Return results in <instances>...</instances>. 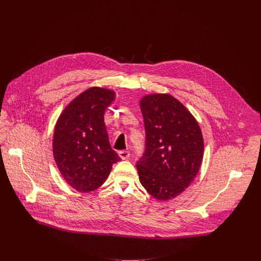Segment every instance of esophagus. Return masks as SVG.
I'll use <instances>...</instances> for the list:
<instances>
[{
  "label": "esophagus",
  "instance_id": "34e87169",
  "mask_svg": "<svg viewBox=\"0 0 261 261\" xmlns=\"http://www.w3.org/2000/svg\"><path fill=\"white\" fill-rule=\"evenodd\" d=\"M119 156L121 157L122 160H126L130 157V153L128 151H120L119 152Z\"/></svg>",
  "mask_w": 261,
  "mask_h": 261
}]
</instances>
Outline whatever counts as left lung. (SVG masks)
Masks as SVG:
<instances>
[{"mask_svg":"<svg viewBox=\"0 0 261 261\" xmlns=\"http://www.w3.org/2000/svg\"><path fill=\"white\" fill-rule=\"evenodd\" d=\"M144 154L136 168L143 188L158 200H169L188 188L203 158L200 127L190 111L168 94L142 97Z\"/></svg>","mask_w":261,"mask_h":261,"instance_id":"left-lung-1","label":"left lung"}]
</instances>
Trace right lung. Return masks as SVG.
I'll use <instances>...</instances> for the list:
<instances>
[{"instance_id":"right-lung-1","label":"right lung","mask_w":261,"mask_h":261,"mask_svg":"<svg viewBox=\"0 0 261 261\" xmlns=\"http://www.w3.org/2000/svg\"><path fill=\"white\" fill-rule=\"evenodd\" d=\"M115 96L105 88H90L74 98L57 121L54 158L64 179L79 192L98 189L121 160L110 146L104 124L105 109Z\"/></svg>"}]
</instances>
